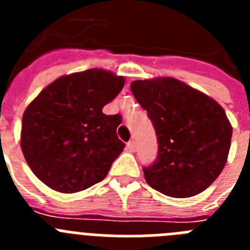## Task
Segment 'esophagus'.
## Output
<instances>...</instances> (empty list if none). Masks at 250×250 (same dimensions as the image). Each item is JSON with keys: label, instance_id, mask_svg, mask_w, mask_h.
Here are the masks:
<instances>
[{"label": "esophagus", "instance_id": "34e87169", "mask_svg": "<svg viewBox=\"0 0 250 250\" xmlns=\"http://www.w3.org/2000/svg\"><path fill=\"white\" fill-rule=\"evenodd\" d=\"M126 147L130 151H134V150H135V143H134V140H130L126 144Z\"/></svg>", "mask_w": 250, "mask_h": 250}]
</instances>
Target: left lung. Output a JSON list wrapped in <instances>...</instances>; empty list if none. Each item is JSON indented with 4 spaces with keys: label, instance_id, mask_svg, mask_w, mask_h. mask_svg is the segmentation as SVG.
I'll list each match as a JSON object with an SVG mask.
<instances>
[{
    "label": "left lung",
    "instance_id": "8db88e82",
    "mask_svg": "<svg viewBox=\"0 0 250 250\" xmlns=\"http://www.w3.org/2000/svg\"><path fill=\"white\" fill-rule=\"evenodd\" d=\"M130 89L158 136L156 160L143 169L147 184L173 198L204 191L230 149L233 127L222 106L173 77L132 81Z\"/></svg>",
    "mask_w": 250,
    "mask_h": 250
}]
</instances>
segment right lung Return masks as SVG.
<instances>
[{
  "label": "right lung",
  "mask_w": 250,
  "mask_h": 250,
  "mask_svg": "<svg viewBox=\"0 0 250 250\" xmlns=\"http://www.w3.org/2000/svg\"><path fill=\"white\" fill-rule=\"evenodd\" d=\"M123 76L103 68L59 77L23 112L21 149L48 188L76 193L101 182L125 144L116 135L120 115L103 107L124 87Z\"/></svg>",
  "instance_id": "obj_1"
}]
</instances>
